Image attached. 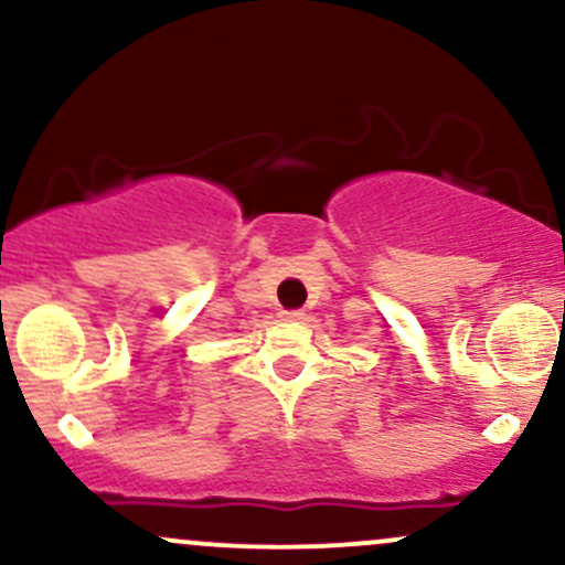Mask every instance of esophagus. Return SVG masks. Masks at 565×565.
I'll return each instance as SVG.
<instances>
[{
	"mask_svg": "<svg viewBox=\"0 0 565 565\" xmlns=\"http://www.w3.org/2000/svg\"><path fill=\"white\" fill-rule=\"evenodd\" d=\"M302 310H281V319L284 321H300L302 319Z\"/></svg>",
	"mask_w": 565,
	"mask_h": 565,
	"instance_id": "34e87169",
	"label": "esophagus"
}]
</instances>
